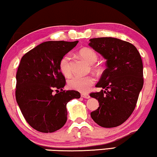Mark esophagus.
Segmentation results:
<instances>
[{"instance_id":"obj_1","label":"esophagus","mask_w":157,"mask_h":157,"mask_svg":"<svg viewBox=\"0 0 157 157\" xmlns=\"http://www.w3.org/2000/svg\"><path fill=\"white\" fill-rule=\"evenodd\" d=\"M81 97H83L84 98H90L89 94H88L86 93H81Z\"/></svg>"}]
</instances>
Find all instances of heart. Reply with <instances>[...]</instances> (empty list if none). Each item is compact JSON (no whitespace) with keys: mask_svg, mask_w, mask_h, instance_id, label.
Listing matches in <instances>:
<instances>
[{"mask_svg":"<svg viewBox=\"0 0 157 157\" xmlns=\"http://www.w3.org/2000/svg\"><path fill=\"white\" fill-rule=\"evenodd\" d=\"M79 55L88 63L94 64L98 59L97 53L91 48H83L79 51ZM97 68V66H94ZM59 68L64 76H68L71 74V55L69 53L64 55L59 62ZM95 83V78L92 76H72L68 79V85L71 89L81 92H86Z\"/></svg>","mask_w":157,"mask_h":157,"instance_id":"heart-1","label":"heart"}]
</instances>
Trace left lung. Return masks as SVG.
Here are the masks:
<instances>
[{
	"label": "left lung",
	"mask_w": 157,
	"mask_h": 157,
	"mask_svg": "<svg viewBox=\"0 0 157 157\" xmlns=\"http://www.w3.org/2000/svg\"><path fill=\"white\" fill-rule=\"evenodd\" d=\"M89 45L106 59V68L96 85L104 90L90 94L99 103L91 117L102 127H116L136 107L144 85L142 60L134 45L118 38H91Z\"/></svg>",
	"instance_id": "1"
}]
</instances>
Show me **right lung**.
<instances>
[{"label":"right lung","instance_id":"obj_1","mask_svg":"<svg viewBox=\"0 0 157 157\" xmlns=\"http://www.w3.org/2000/svg\"><path fill=\"white\" fill-rule=\"evenodd\" d=\"M78 43H42L21 60L16 73V101L25 121L38 132L52 133L63 127L67 121L66 104L81 97L78 91L63 90L66 79L59 68L61 58Z\"/></svg>","mask_w":157,"mask_h":157}]
</instances>
